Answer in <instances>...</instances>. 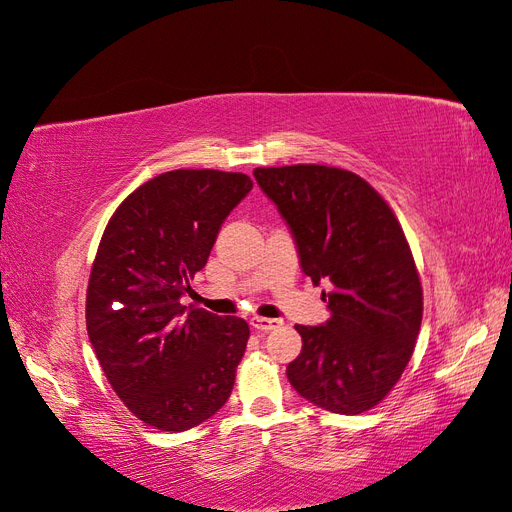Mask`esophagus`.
I'll return each instance as SVG.
<instances>
[{
  "label": "esophagus",
  "instance_id": "obj_1",
  "mask_svg": "<svg viewBox=\"0 0 512 512\" xmlns=\"http://www.w3.org/2000/svg\"><path fill=\"white\" fill-rule=\"evenodd\" d=\"M251 326L255 331H259V333H268V331H274V329H279L281 326V322L279 320H270V318H251Z\"/></svg>",
  "mask_w": 512,
  "mask_h": 512
}]
</instances>
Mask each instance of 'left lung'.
<instances>
[{
    "label": "left lung",
    "mask_w": 512,
    "mask_h": 512,
    "mask_svg": "<svg viewBox=\"0 0 512 512\" xmlns=\"http://www.w3.org/2000/svg\"><path fill=\"white\" fill-rule=\"evenodd\" d=\"M255 179L290 225L300 266L326 281L331 318L296 324L303 350L287 378L326 411L359 415L396 387L424 313L419 272L400 222L363 177L344 168H255Z\"/></svg>",
    "instance_id": "left-lung-1"
}]
</instances>
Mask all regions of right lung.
<instances>
[{
	"mask_svg": "<svg viewBox=\"0 0 512 512\" xmlns=\"http://www.w3.org/2000/svg\"><path fill=\"white\" fill-rule=\"evenodd\" d=\"M244 173L179 168L144 181L101 235L86 329L108 383L140 422L183 432L222 409L248 324L179 305L222 220L251 192Z\"/></svg>",
	"mask_w": 512,
	"mask_h": 512,
	"instance_id": "right-lung-1",
	"label": "right lung"
}]
</instances>
